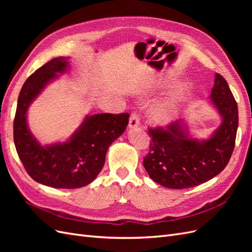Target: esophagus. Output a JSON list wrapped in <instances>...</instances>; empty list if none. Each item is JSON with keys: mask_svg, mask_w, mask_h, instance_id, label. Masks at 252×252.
<instances>
[{"mask_svg": "<svg viewBox=\"0 0 252 252\" xmlns=\"http://www.w3.org/2000/svg\"><path fill=\"white\" fill-rule=\"evenodd\" d=\"M140 125V117L136 113H132L130 119H129V124L128 127L129 128H136Z\"/></svg>", "mask_w": 252, "mask_h": 252, "instance_id": "34e87169", "label": "esophagus"}]
</instances>
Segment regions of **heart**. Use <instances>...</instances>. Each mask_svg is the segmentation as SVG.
I'll use <instances>...</instances> for the list:
<instances>
[{"mask_svg":"<svg viewBox=\"0 0 252 252\" xmlns=\"http://www.w3.org/2000/svg\"><path fill=\"white\" fill-rule=\"evenodd\" d=\"M178 113V102L174 98H167L150 110V118L158 125H167L177 118Z\"/></svg>","mask_w":252,"mask_h":252,"instance_id":"obj_1","label":"heart"}]
</instances>
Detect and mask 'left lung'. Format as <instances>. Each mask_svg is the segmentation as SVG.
Returning <instances> with one entry per match:
<instances>
[{"label":"left lung","mask_w":252,"mask_h":252,"mask_svg":"<svg viewBox=\"0 0 252 252\" xmlns=\"http://www.w3.org/2000/svg\"><path fill=\"white\" fill-rule=\"evenodd\" d=\"M209 103L222 122L208 139L193 138L183 119L166 129H149L150 147L143 164L158 184L171 189L194 187L213 179L227 166L234 148L239 111L229 86L219 73L215 75Z\"/></svg>","instance_id":"8db88e82"}]
</instances>
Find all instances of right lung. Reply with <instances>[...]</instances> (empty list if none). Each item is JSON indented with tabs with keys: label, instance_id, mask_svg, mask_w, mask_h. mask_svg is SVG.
<instances>
[{
	"label": "right lung",
	"instance_id": "obj_1",
	"mask_svg": "<svg viewBox=\"0 0 252 252\" xmlns=\"http://www.w3.org/2000/svg\"><path fill=\"white\" fill-rule=\"evenodd\" d=\"M68 69L69 58L60 57L26 80L18 98L13 141L22 164L35 182L52 188L73 189L90 184L97 177L111 143L125 131L129 114L86 116L68 140L42 145L28 127V108L48 84Z\"/></svg>",
	"mask_w": 252,
	"mask_h": 252
}]
</instances>
